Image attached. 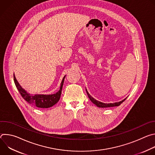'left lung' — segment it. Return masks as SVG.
Returning a JSON list of instances; mask_svg holds the SVG:
<instances>
[{"label": "left lung", "mask_w": 155, "mask_h": 155, "mask_svg": "<svg viewBox=\"0 0 155 155\" xmlns=\"http://www.w3.org/2000/svg\"><path fill=\"white\" fill-rule=\"evenodd\" d=\"M86 93H87V96H88V97L90 98V99L91 100V101L94 104H95L97 107H98L105 108V107H112L119 106L121 103H123V102L126 99H126H123V100L121 101H120V102H115V103H113V104H112V103L105 104V103L99 102V101H98L94 99L92 96H91V95H90L89 93H88V92H87V91L86 90Z\"/></svg>", "instance_id": "8db88e82"}]
</instances>
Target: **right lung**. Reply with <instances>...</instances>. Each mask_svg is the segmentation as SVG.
Wrapping results in <instances>:
<instances>
[{
	"mask_svg": "<svg viewBox=\"0 0 155 155\" xmlns=\"http://www.w3.org/2000/svg\"><path fill=\"white\" fill-rule=\"evenodd\" d=\"M65 77H64L62 82L61 83V87L59 90L56 93L50 95H44V94H35L34 96H31L28 94L23 87H22L18 83V81L13 74V78L15 85L17 87L18 90L19 91L20 94L23 98L28 102L29 104L33 105L38 108H47L53 106L56 104L59 100L61 92H62V88L64 84V81Z\"/></svg>",
	"mask_w": 155,
	"mask_h": 155,
	"instance_id": "obj_1",
	"label": "right lung"
}]
</instances>
